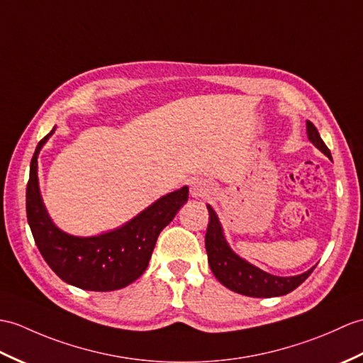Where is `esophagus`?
Returning a JSON list of instances; mask_svg holds the SVG:
<instances>
[{"label":"esophagus","mask_w":363,"mask_h":363,"mask_svg":"<svg viewBox=\"0 0 363 363\" xmlns=\"http://www.w3.org/2000/svg\"><path fill=\"white\" fill-rule=\"evenodd\" d=\"M212 187H210V184L207 181H195L191 182V187H190V193L193 198H204L207 196Z\"/></svg>","instance_id":"34e87169"}]
</instances>
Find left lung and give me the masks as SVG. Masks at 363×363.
<instances>
[{
  "mask_svg": "<svg viewBox=\"0 0 363 363\" xmlns=\"http://www.w3.org/2000/svg\"><path fill=\"white\" fill-rule=\"evenodd\" d=\"M306 131L308 139L313 142V145L331 159L330 148L325 145L317 128L309 121L306 122ZM207 210L208 225L206 233V250L208 257V266L212 269L213 275L218 278V281L224 284L225 288L247 297H280L298 288L313 274L315 266L300 275L277 277L250 264L249 261L235 254L229 242L225 241L223 225L220 220H218V215L215 213L212 206L207 204Z\"/></svg>",
  "mask_w": 363,
  "mask_h": 363,
  "instance_id": "left-lung-1",
  "label": "left lung"
}]
</instances>
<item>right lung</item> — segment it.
<instances>
[{"instance_id": "add662e5", "label": "right lung", "mask_w": 363, "mask_h": 363, "mask_svg": "<svg viewBox=\"0 0 363 363\" xmlns=\"http://www.w3.org/2000/svg\"><path fill=\"white\" fill-rule=\"evenodd\" d=\"M55 126L38 142L30 161L26 189L28 223L40 254L67 284L85 291L122 289L145 272L159 233L189 199V187L167 193L114 230L96 237H75L50 220L38 185L37 157Z\"/></svg>"}]
</instances>
